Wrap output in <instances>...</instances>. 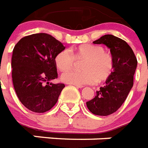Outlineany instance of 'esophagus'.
I'll use <instances>...</instances> for the list:
<instances>
[{"mask_svg": "<svg viewBox=\"0 0 148 148\" xmlns=\"http://www.w3.org/2000/svg\"><path fill=\"white\" fill-rule=\"evenodd\" d=\"M74 86H75L76 88H83V86H79V85H73Z\"/></svg>", "mask_w": 148, "mask_h": 148, "instance_id": "obj_1", "label": "esophagus"}]
</instances>
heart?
<instances>
[{
    "label": "heart",
    "instance_id": "1",
    "mask_svg": "<svg viewBox=\"0 0 148 148\" xmlns=\"http://www.w3.org/2000/svg\"><path fill=\"white\" fill-rule=\"evenodd\" d=\"M70 53L63 49L59 52L54 62L61 72H67L73 69L75 61H82L83 71H70L62 75V80L73 85L101 83L107 81L114 70V60L112 53L105 50L99 45L83 43L69 49ZM71 54H70V53Z\"/></svg>",
    "mask_w": 148,
    "mask_h": 148
}]
</instances>
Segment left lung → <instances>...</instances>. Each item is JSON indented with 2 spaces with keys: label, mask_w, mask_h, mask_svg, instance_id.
Returning <instances> with one entry per match:
<instances>
[{
  "label": "left lung",
  "mask_w": 148,
  "mask_h": 148,
  "mask_svg": "<svg viewBox=\"0 0 148 148\" xmlns=\"http://www.w3.org/2000/svg\"><path fill=\"white\" fill-rule=\"evenodd\" d=\"M93 42L102 43L109 48L114 60V70L86 106L92 114L107 116L116 112L127 97L134 83L138 61L129 45L117 36L104 35Z\"/></svg>",
  "instance_id": "left-lung-1"
}]
</instances>
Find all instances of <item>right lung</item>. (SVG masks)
Here are the masks:
<instances>
[{"mask_svg":"<svg viewBox=\"0 0 148 148\" xmlns=\"http://www.w3.org/2000/svg\"><path fill=\"white\" fill-rule=\"evenodd\" d=\"M63 49L62 42L43 33L24 36L15 45L11 59L13 84L27 109L43 113L57 102L65 85L49 81L58 77L54 58Z\"/></svg>","mask_w":148,"mask_h":148,"instance_id":"right-lung-1","label":"right lung"}]
</instances>
